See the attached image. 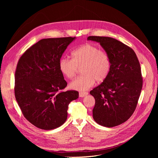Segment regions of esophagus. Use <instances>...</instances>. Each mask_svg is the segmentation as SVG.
<instances>
[{
    "label": "esophagus",
    "mask_w": 158,
    "mask_h": 158,
    "mask_svg": "<svg viewBox=\"0 0 158 158\" xmlns=\"http://www.w3.org/2000/svg\"><path fill=\"white\" fill-rule=\"evenodd\" d=\"M88 94V92H80L79 93V97H84L86 95H87Z\"/></svg>",
    "instance_id": "1"
}]
</instances>
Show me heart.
<instances>
[{
	"instance_id": "obj_1",
	"label": "heart",
	"mask_w": 158,
	"mask_h": 158,
	"mask_svg": "<svg viewBox=\"0 0 158 158\" xmlns=\"http://www.w3.org/2000/svg\"><path fill=\"white\" fill-rule=\"evenodd\" d=\"M82 66V76L73 79L70 87L80 92H85L95 84L104 81L111 70V62L106 52L101 51L93 44H86L72 52V60L62 57L59 61L61 73L68 79H72L77 69Z\"/></svg>"
}]
</instances>
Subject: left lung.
<instances>
[{
  "mask_svg": "<svg viewBox=\"0 0 158 158\" xmlns=\"http://www.w3.org/2000/svg\"><path fill=\"white\" fill-rule=\"evenodd\" d=\"M87 40L100 44L111 62L108 76L89 92L95 99L93 118L104 127L118 126L134 113L142 89L138 57L131 48L114 38L92 36Z\"/></svg>",
  "mask_w": 158,
  "mask_h": 158,
  "instance_id": "left-lung-1",
  "label": "left lung"
}]
</instances>
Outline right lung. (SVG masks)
<instances>
[{
	"label": "right lung",
	"instance_id": "add662e5",
	"mask_svg": "<svg viewBox=\"0 0 158 158\" xmlns=\"http://www.w3.org/2000/svg\"><path fill=\"white\" fill-rule=\"evenodd\" d=\"M75 39L41 40L23 54L16 66V100L25 118L38 128L51 130L63 125L69 104L79 97L77 91L60 92L67 82L60 70L59 61Z\"/></svg>",
	"mask_w": 158,
	"mask_h": 158
}]
</instances>
